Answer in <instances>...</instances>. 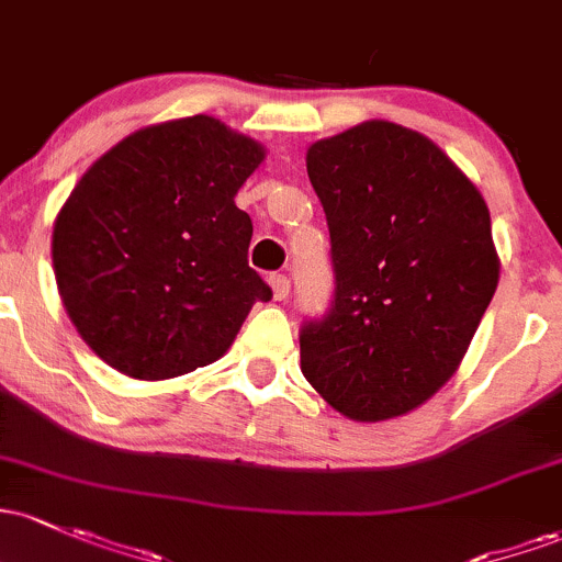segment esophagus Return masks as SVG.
Here are the masks:
<instances>
[{
	"mask_svg": "<svg viewBox=\"0 0 562 562\" xmlns=\"http://www.w3.org/2000/svg\"><path fill=\"white\" fill-rule=\"evenodd\" d=\"M269 285L271 291H274L277 301L288 299V293H291V280H288L285 274H269Z\"/></svg>",
	"mask_w": 562,
	"mask_h": 562,
	"instance_id": "34e87169",
	"label": "esophagus"
}]
</instances>
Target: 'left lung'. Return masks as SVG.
Masks as SVG:
<instances>
[{
    "mask_svg": "<svg viewBox=\"0 0 562 562\" xmlns=\"http://www.w3.org/2000/svg\"><path fill=\"white\" fill-rule=\"evenodd\" d=\"M306 172L330 232L333 299L299 333L301 373L344 416L384 422L459 368L498 282L491 213L429 138L366 122Z\"/></svg>",
    "mask_w": 562,
    "mask_h": 562,
    "instance_id": "obj_1",
    "label": "left lung"
}]
</instances>
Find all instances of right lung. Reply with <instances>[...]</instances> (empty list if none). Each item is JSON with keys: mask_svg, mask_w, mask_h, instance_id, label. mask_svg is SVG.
I'll list each match as a JSON object with an SVG mask.
<instances>
[{"mask_svg": "<svg viewBox=\"0 0 562 562\" xmlns=\"http://www.w3.org/2000/svg\"><path fill=\"white\" fill-rule=\"evenodd\" d=\"M256 140L205 114L127 135L60 207L53 267L88 347L133 379L211 366L271 288L248 267L252 221L234 194Z\"/></svg>", "mask_w": 562, "mask_h": 562, "instance_id": "add662e5", "label": "right lung"}]
</instances>
